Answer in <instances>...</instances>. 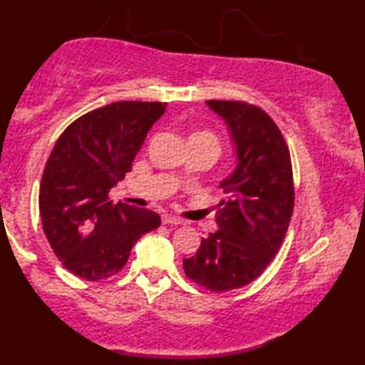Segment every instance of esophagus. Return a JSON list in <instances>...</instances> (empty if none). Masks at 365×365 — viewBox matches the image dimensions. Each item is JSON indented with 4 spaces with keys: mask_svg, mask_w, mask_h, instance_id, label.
Returning <instances> with one entry per match:
<instances>
[{
    "mask_svg": "<svg viewBox=\"0 0 365 365\" xmlns=\"http://www.w3.org/2000/svg\"><path fill=\"white\" fill-rule=\"evenodd\" d=\"M161 221H163V224H174V226H178V224H182L181 219L176 217V216H171V214H163Z\"/></svg>",
    "mask_w": 365,
    "mask_h": 365,
    "instance_id": "1",
    "label": "esophagus"
}]
</instances>
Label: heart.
<instances>
[{"label": "heart", "mask_w": 365, "mask_h": 365, "mask_svg": "<svg viewBox=\"0 0 365 365\" xmlns=\"http://www.w3.org/2000/svg\"><path fill=\"white\" fill-rule=\"evenodd\" d=\"M192 138H206V139H211L212 143H216V144H217L216 138H214L211 133H196V134H192Z\"/></svg>", "instance_id": "heart-1"}]
</instances>
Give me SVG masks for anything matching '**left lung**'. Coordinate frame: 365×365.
<instances>
[{"label":"left lung","mask_w":365,"mask_h":365,"mask_svg":"<svg viewBox=\"0 0 365 365\" xmlns=\"http://www.w3.org/2000/svg\"><path fill=\"white\" fill-rule=\"evenodd\" d=\"M226 123L236 166L219 182L217 231L201 239L184 272L212 292L246 286L262 274L281 247L294 207L289 148L262 109L239 101H206Z\"/></svg>","instance_id":"left-lung-1"}]
</instances>
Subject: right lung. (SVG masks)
Segmentation results:
<instances>
[{"label":"right lung","instance_id":"add662e5","mask_svg":"<svg viewBox=\"0 0 365 365\" xmlns=\"http://www.w3.org/2000/svg\"><path fill=\"white\" fill-rule=\"evenodd\" d=\"M166 103L119 101L78 118L54 144L39 186L43 229L63 266L86 281L126 266L134 242L159 227L149 209L108 194L131 171Z\"/></svg>","mask_w":365,"mask_h":365}]
</instances>
